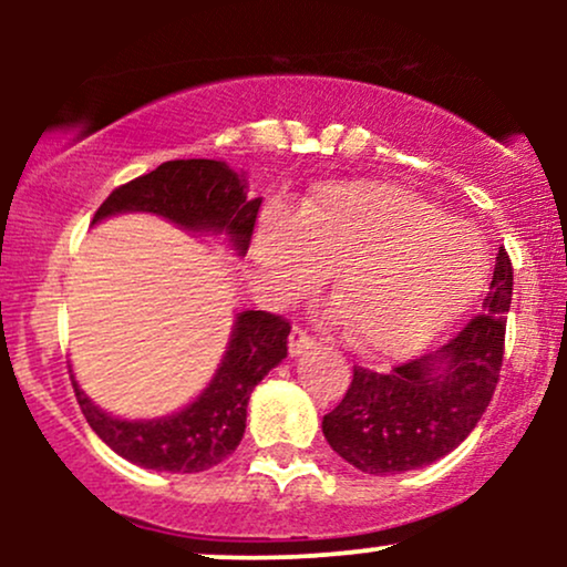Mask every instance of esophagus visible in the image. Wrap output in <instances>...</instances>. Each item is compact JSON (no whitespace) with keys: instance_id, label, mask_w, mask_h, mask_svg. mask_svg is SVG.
I'll return each instance as SVG.
<instances>
[{"instance_id":"34e87169","label":"esophagus","mask_w":567,"mask_h":567,"mask_svg":"<svg viewBox=\"0 0 567 567\" xmlns=\"http://www.w3.org/2000/svg\"><path fill=\"white\" fill-rule=\"evenodd\" d=\"M315 347H317V341L309 333H306L303 328H298V324H296V328L290 330V343H288L290 357L303 354V351H309V349H315Z\"/></svg>"}]
</instances>
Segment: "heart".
Instances as JSON below:
<instances>
[{"label": "heart", "mask_w": 567, "mask_h": 567, "mask_svg": "<svg viewBox=\"0 0 567 567\" xmlns=\"http://www.w3.org/2000/svg\"><path fill=\"white\" fill-rule=\"evenodd\" d=\"M258 282L303 296L330 275L333 322L368 354H405L437 338L477 296V234L408 188L336 181L288 213L269 210L252 237Z\"/></svg>", "instance_id": "b5f03b06"}]
</instances>
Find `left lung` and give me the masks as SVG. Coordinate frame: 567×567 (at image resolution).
<instances>
[{
    "mask_svg": "<svg viewBox=\"0 0 567 567\" xmlns=\"http://www.w3.org/2000/svg\"><path fill=\"white\" fill-rule=\"evenodd\" d=\"M512 279L501 247L483 311L445 347L392 373L354 368L343 400L322 419L330 447L360 472L400 474L434 464L470 437L501 375Z\"/></svg>",
    "mask_w": 567,
    "mask_h": 567,
    "instance_id": "1",
    "label": "left lung"
}]
</instances>
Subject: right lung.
Wrapping results in <instances>:
<instances>
[{"mask_svg": "<svg viewBox=\"0 0 567 567\" xmlns=\"http://www.w3.org/2000/svg\"><path fill=\"white\" fill-rule=\"evenodd\" d=\"M261 199H247L245 181L216 159H173L114 188L95 220L120 213H154L188 231L226 234L243 256L250 247ZM290 322L269 311H239L220 368L192 405L167 419L122 421L103 413L76 386L74 394L93 432L143 470L205 472L237 451L247 402L258 381L288 357Z\"/></svg>", "mask_w": 567, "mask_h": 567, "instance_id": "right-lung-1", "label": "right lung"}]
</instances>
